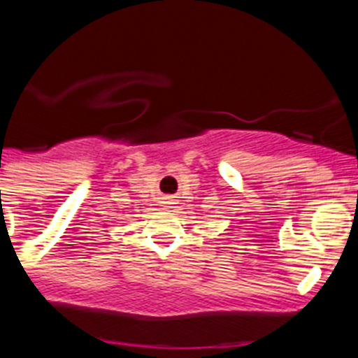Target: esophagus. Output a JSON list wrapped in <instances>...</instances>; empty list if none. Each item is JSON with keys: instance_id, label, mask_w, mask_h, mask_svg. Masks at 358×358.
Wrapping results in <instances>:
<instances>
[{"instance_id": "obj_1", "label": "esophagus", "mask_w": 358, "mask_h": 358, "mask_svg": "<svg viewBox=\"0 0 358 358\" xmlns=\"http://www.w3.org/2000/svg\"><path fill=\"white\" fill-rule=\"evenodd\" d=\"M164 206H166V208H170V201H166V202H164Z\"/></svg>"}]
</instances>
